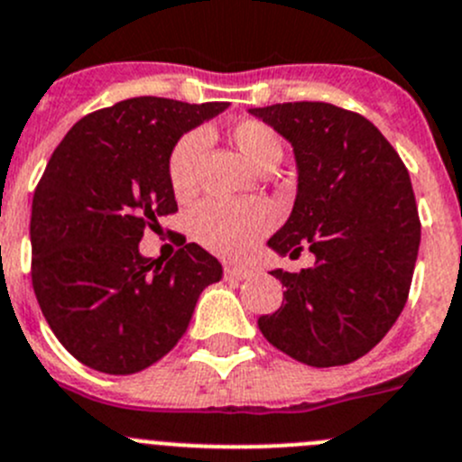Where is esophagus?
<instances>
[{
	"mask_svg": "<svg viewBox=\"0 0 462 462\" xmlns=\"http://www.w3.org/2000/svg\"><path fill=\"white\" fill-rule=\"evenodd\" d=\"M223 275H226V280H248L250 275H253V271H250L248 266H232V263H227L226 271H223Z\"/></svg>",
	"mask_w": 462,
	"mask_h": 462,
	"instance_id": "esophagus-1",
	"label": "esophagus"
}]
</instances>
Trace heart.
Instances as JSON below:
<instances>
[{"label":"heart","instance_id":"obj_1","mask_svg":"<svg viewBox=\"0 0 462 462\" xmlns=\"http://www.w3.org/2000/svg\"><path fill=\"white\" fill-rule=\"evenodd\" d=\"M227 137L241 155L259 171L275 167L284 155L280 133L262 119L245 117L227 128ZM205 151V133L189 131L176 140L167 155V180L178 200L189 199L199 185V164ZM275 223V209L262 199L205 200L189 214L191 236L203 248L223 257L245 253Z\"/></svg>","mask_w":462,"mask_h":462}]
</instances>
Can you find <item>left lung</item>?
<instances>
[{
    "instance_id": "8db88e82",
    "label": "left lung",
    "mask_w": 462,
    "mask_h": 462,
    "mask_svg": "<svg viewBox=\"0 0 462 462\" xmlns=\"http://www.w3.org/2000/svg\"><path fill=\"white\" fill-rule=\"evenodd\" d=\"M291 142L293 212L268 245L316 254L311 268L273 275L282 307L257 320L268 343L313 368L368 355L404 309L420 248V217L404 162L359 112L322 101L253 107Z\"/></svg>"
}]
</instances>
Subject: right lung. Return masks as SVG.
<instances>
[{
  "label": "right lung",
  "mask_w": 462,
  "mask_h": 462,
  "mask_svg": "<svg viewBox=\"0 0 462 462\" xmlns=\"http://www.w3.org/2000/svg\"><path fill=\"white\" fill-rule=\"evenodd\" d=\"M227 103L137 97L89 112L49 158L31 205V280L62 347L88 368L133 374L176 347L217 257L187 244L140 254L146 227L178 212L167 155Z\"/></svg>",
  "instance_id": "obj_1"
}]
</instances>
